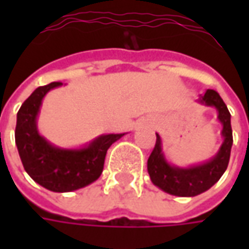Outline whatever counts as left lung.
I'll return each instance as SVG.
<instances>
[{
	"mask_svg": "<svg viewBox=\"0 0 249 249\" xmlns=\"http://www.w3.org/2000/svg\"><path fill=\"white\" fill-rule=\"evenodd\" d=\"M197 103L205 107H213L217 110V120L223 125V144L220 145L217 153L211 160L197 165L187 168L172 165L164 156L161 137L156 133V145L146 165L152 183L164 192L178 197H193L208 191L219 181L230 162L231 148L233 142L230 110L219 93L213 89H208L203 96H200Z\"/></svg>",
	"mask_w": 249,
	"mask_h": 249,
	"instance_id": "1",
	"label": "left lung"
}]
</instances>
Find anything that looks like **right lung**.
Here are the masks:
<instances>
[{
	"instance_id": "right-lung-1",
	"label": "right lung",
	"mask_w": 249,
	"mask_h": 249,
	"mask_svg": "<svg viewBox=\"0 0 249 249\" xmlns=\"http://www.w3.org/2000/svg\"><path fill=\"white\" fill-rule=\"evenodd\" d=\"M62 82L40 87L26 98L17 113L16 145L25 171L52 192H71L96 181L104 169L107 151L125 133L101 135L82 148L68 149L51 144L37 128V117L46 93Z\"/></svg>"
}]
</instances>
